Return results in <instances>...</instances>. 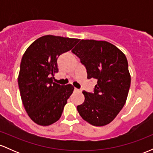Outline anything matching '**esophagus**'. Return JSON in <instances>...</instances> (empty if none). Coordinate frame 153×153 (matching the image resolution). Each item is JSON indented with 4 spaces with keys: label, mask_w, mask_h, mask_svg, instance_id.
<instances>
[{
    "label": "esophagus",
    "mask_w": 153,
    "mask_h": 153,
    "mask_svg": "<svg viewBox=\"0 0 153 153\" xmlns=\"http://www.w3.org/2000/svg\"><path fill=\"white\" fill-rule=\"evenodd\" d=\"M74 91H75V92H81V90H80V89H78V88H75L74 89Z\"/></svg>",
    "instance_id": "1"
}]
</instances>
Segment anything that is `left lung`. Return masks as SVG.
<instances>
[{
  "instance_id": "left-lung-1",
  "label": "left lung",
  "mask_w": 153,
  "mask_h": 153,
  "mask_svg": "<svg viewBox=\"0 0 153 153\" xmlns=\"http://www.w3.org/2000/svg\"><path fill=\"white\" fill-rule=\"evenodd\" d=\"M72 52L86 68L88 79L97 80L94 93L82 91L79 114L96 127L109 124L127 101L131 82L127 57L112 44L93 39L80 40Z\"/></svg>"
}]
</instances>
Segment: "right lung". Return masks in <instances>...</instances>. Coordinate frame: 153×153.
<instances>
[{"label":"right lung","mask_w":153,"mask_h":153,"mask_svg":"<svg viewBox=\"0 0 153 153\" xmlns=\"http://www.w3.org/2000/svg\"><path fill=\"white\" fill-rule=\"evenodd\" d=\"M78 42V39L46 35L35 40L23 55L18 78L21 98L29 117L39 125L49 126L59 120L73 94V85H60L52 79L58 73L59 56Z\"/></svg>","instance_id":"1"}]
</instances>
